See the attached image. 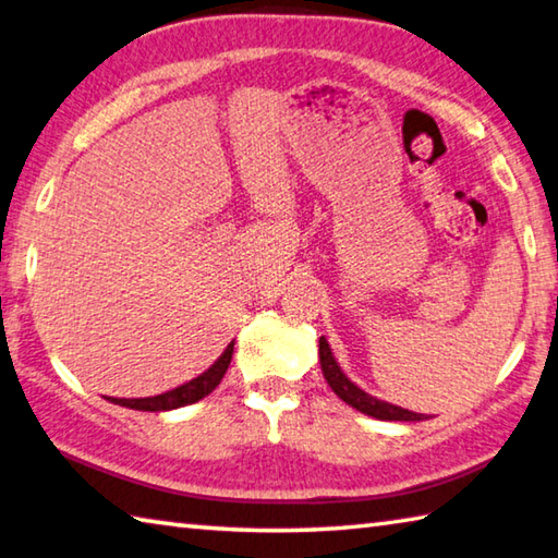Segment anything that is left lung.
Instances as JSON below:
<instances>
[{
    "label": "left lung",
    "instance_id": "8db88e82",
    "mask_svg": "<svg viewBox=\"0 0 558 558\" xmlns=\"http://www.w3.org/2000/svg\"><path fill=\"white\" fill-rule=\"evenodd\" d=\"M319 363H322V373H324V380L329 383V388L339 395V398L351 404L353 410H359L363 414H368V417H376V420H388V422H420V420H427L424 414L417 412H410L404 408H398V404L392 402H385L373 398L366 390H361L356 383H353L347 373L341 371V366L333 359V353L329 349V341L319 337Z\"/></svg>",
    "mask_w": 558,
    "mask_h": 558
}]
</instances>
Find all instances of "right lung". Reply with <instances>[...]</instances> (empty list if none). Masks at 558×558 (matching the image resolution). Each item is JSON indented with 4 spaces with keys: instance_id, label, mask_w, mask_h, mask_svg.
I'll return each mask as SVG.
<instances>
[{
    "instance_id": "obj_1",
    "label": "right lung",
    "mask_w": 558,
    "mask_h": 558,
    "mask_svg": "<svg viewBox=\"0 0 558 558\" xmlns=\"http://www.w3.org/2000/svg\"><path fill=\"white\" fill-rule=\"evenodd\" d=\"M231 353H234V341L229 343L225 349V353L211 363V366L202 373V376L192 378L187 383L178 385V388L168 390V392H160L154 395V398H138V400H121L114 398L111 402L121 404V408H129V410H141V412H168V410H178V408H185V404L197 402L202 398H207V395L217 388L225 378V373L231 363Z\"/></svg>"
}]
</instances>
